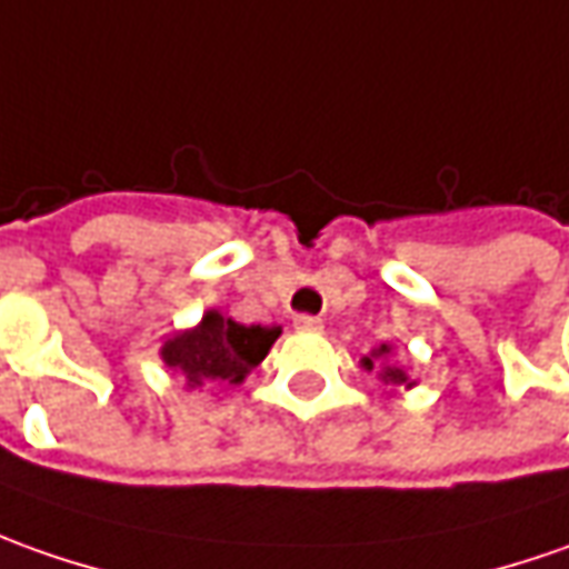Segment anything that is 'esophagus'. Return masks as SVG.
Wrapping results in <instances>:
<instances>
[{"instance_id": "34e87169", "label": "esophagus", "mask_w": 569, "mask_h": 569, "mask_svg": "<svg viewBox=\"0 0 569 569\" xmlns=\"http://www.w3.org/2000/svg\"><path fill=\"white\" fill-rule=\"evenodd\" d=\"M293 329L297 331H322V319L319 316H307V312H300V316H293Z\"/></svg>"}]
</instances>
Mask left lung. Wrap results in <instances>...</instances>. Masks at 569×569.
<instances>
[{
	"label": "left lung",
	"instance_id": "obj_1",
	"mask_svg": "<svg viewBox=\"0 0 569 569\" xmlns=\"http://www.w3.org/2000/svg\"><path fill=\"white\" fill-rule=\"evenodd\" d=\"M391 357H395V347L391 345H379L369 350V357L360 360L366 372H376L379 376V382L391 385V388H413V379L407 376V369L400 363H391Z\"/></svg>",
	"mask_w": 569,
	"mask_h": 569
}]
</instances>
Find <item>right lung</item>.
<instances>
[{
	"label": "right lung",
	"mask_w": 569,
	"mask_h": 569,
	"mask_svg": "<svg viewBox=\"0 0 569 569\" xmlns=\"http://www.w3.org/2000/svg\"><path fill=\"white\" fill-rule=\"evenodd\" d=\"M278 335V326H240L219 310H206L193 329L169 335L159 357L190 391L203 385H240L266 360Z\"/></svg>",
	"instance_id": "obj_1"
}]
</instances>
